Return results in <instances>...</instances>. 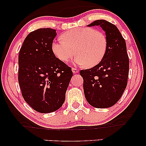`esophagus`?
<instances>
[{"instance_id": "1", "label": "esophagus", "mask_w": 146, "mask_h": 146, "mask_svg": "<svg viewBox=\"0 0 146 146\" xmlns=\"http://www.w3.org/2000/svg\"><path fill=\"white\" fill-rule=\"evenodd\" d=\"M72 70L73 73H78L79 72V70L77 69L76 68H72Z\"/></svg>"}]
</instances>
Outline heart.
<instances>
[{
    "instance_id": "1",
    "label": "heart",
    "mask_w": 146,
    "mask_h": 146,
    "mask_svg": "<svg viewBox=\"0 0 146 146\" xmlns=\"http://www.w3.org/2000/svg\"><path fill=\"white\" fill-rule=\"evenodd\" d=\"M62 39L52 44V50L62 62L67 63L75 54L79 65L94 67L104 58L108 49L107 37L102 32L89 27L77 28L66 32Z\"/></svg>"
}]
</instances>
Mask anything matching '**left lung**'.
Returning a JSON list of instances; mask_svg holds the SVG:
<instances>
[{
    "instance_id": "left-lung-1",
    "label": "left lung",
    "mask_w": 146,
    "mask_h": 146,
    "mask_svg": "<svg viewBox=\"0 0 146 146\" xmlns=\"http://www.w3.org/2000/svg\"><path fill=\"white\" fill-rule=\"evenodd\" d=\"M99 25L106 32V53L98 64L81 70L80 74L83 78L88 102L97 108H106L117 102L127 86L129 57L125 41L117 28L104 20H98L88 26Z\"/></svg>"
}]
</instances>
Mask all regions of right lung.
Wrapping results in <instances>:
<instances>
[{"instance_id": "add662e5", "label": "right lung", "mask_w": 146, "mask_h": 146, "mask_svg": "<svg viewBox=\"0 0 146 146\" xmlns=\"http://www.w3.org/2000/svg\"><path fill=\"white\" fill-rule=\"evenodd\" d=\"M56 36L54 29L36 30L26 37L19 52L18 80L22 96L40 113L53 112L62 106L73 76L71 68L52 50Z\"/></svg>"}]
</instances>
